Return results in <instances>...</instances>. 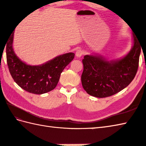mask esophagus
I'll return each instance as SVG.
<instances>
[{
	"mask_svg": "<svg viewBox=\"0 0 146 146\" xmlns=\"http://www.w3.org/2000/svg\"><path fill=\"white\" fill-rule=\"evenodd\" d=\"M83 51L82 49H78V50L76 51V54H76V57L80 58L83 55Z\"/></svg>",
	"mask_w": 146,
	"mask_h": 146,
	"instance_id": "obj_1",
	"label": "esophagus"
}]
</instances>
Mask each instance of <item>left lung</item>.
Listing matches in <instances>:
<instances>
[{
	"instance_id": "obj_1",
	"label": "left lung",
	"mask_w": 146,
	"mask_h": 146,
	"mask_svg": "<svg viewBox=\"0 0 146 146\" xmlns=\"http://www.w3.org/2000/svg\"><path fill=\"white\" fill-rule=\"evenodd\" d=\"M132 36L131 50L120 60L108 61L101 56H85L81 80L88 94L98 98L110 97L122 90L134 80L142 47L134 31Z\"/></svg>"
}]
</instances>
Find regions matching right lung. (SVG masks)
<instances>
[{
    "label": "right lung",
    "instance_id": "obj_1",
    "mask_svg": "<svg viewBox=\"0 0 146 146\" xmlns=\"http://www.w3.org/2000/svg\"><path fill=\"white\" fill-rule=\"evenodd\" d=\"M14 33L9 36L6 44V57L9 70L14 82L26 92L42 94L56 86L61 73L73 60L75 54L68 52L56 57L38 66L28 65L19 58L12 48Z\"/></svg>",
    "mask_w": 146,
    "mask_h": 146
}]
</instances>
